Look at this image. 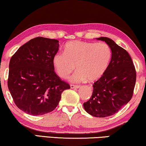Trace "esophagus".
Returning <instances> with one entry per match:
<instances>
[{
  "instance_id": "esophagus-1",
  "label": "esophagus",
  "mask_w": 146,
  "mask_h": 146,
  "mask_svg": "<svg viewBox=\"0 0 146 146\" xmlns=\"http://www.w3.org/2000/svg\"><path fill=\"white\" fill-rule=\"evenodd\" d=\"M70 87H71V89H79V88L80 87V86H79V85H70Z\"/></svg>"
}]
</instances>
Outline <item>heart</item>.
I'll use <instances>...</instances> for the list:
<instances>
[{
    "label": "heart",
    "instance_id": "obj_1",
    "mask_svg": "<svg viewBox=\"0 0 146 146\" xmlns=\"http://www.w3.org/2000/svg\"><path fill=\"white\" fill-rule=\"evenodd\" d=\"M112 50L105 43L72 41L65 44L64 52L53 57L55 70L59 77L67 79L76 69L71 81L94 82L101 78L109 67Z\"/></svg>",
    "mask_w": 146,
    "mask_h": 146
}]
</instances>
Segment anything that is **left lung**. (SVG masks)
Listing matches in <instances>:
<instances>
[{
    "label": "left lung",
    "mask_w": 146,
    "mask_h": 146,
    "mask_svg": "<svg viewBox=\"0 0 146 146\" xmlns=\"http://www.w3.org/2000/svg\"><path fill=\"white\" fill-rule=\"evenodd\" d=\"M96 39L110 46L112 59L104 75L93 84L91 98L84 102L83 107L92 116L104 118L116 113L131 100L136 73L132 59L124 49L106 37Z\"/></svg>",
    "instance_id": "obj_1"
}]
</instances>
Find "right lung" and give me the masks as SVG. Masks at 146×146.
Returning <instances> with one entry per match:
<instances>
[{"instance_id":"add662e5","label":"right lung","mask_w":146,"mask_h":146,"mask_svg":"<svg viewBox=\"0 0 146 146\" xmlns=\"http://www.w3.org/2000/svg\"><path fill=\"white\" fill-rule=\"evenodd\" d=\"M59 41L37 37L22 46L11 57L8 87L18 108L32 116L53 111L63 91L70 86L54 71L53 57Z\"/></svg>"}]
</instances>
